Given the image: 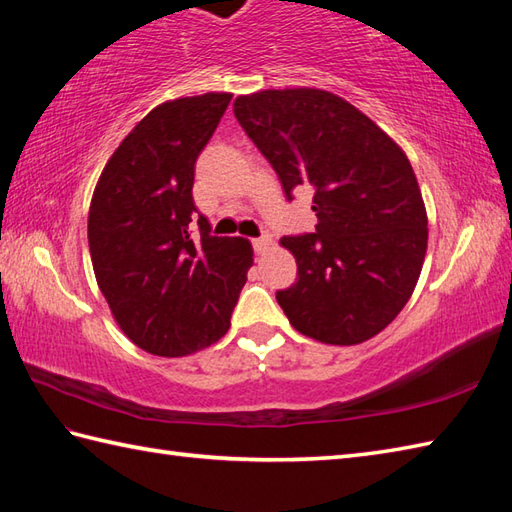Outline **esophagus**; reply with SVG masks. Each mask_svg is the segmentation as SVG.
Instances as JSON below:
<instances>
[{
  "mask_svg": "<svg viewBox=\"0 0 512 512\" xmlns=\"http://www.w3.org/2000/svg\"><path fill=\"white\" fill-rule=\"evenodd\" d=\"M270 246H273V237H270V235H262V237L253 239L255 253H266V250H268Z\"/></svg>",
  "mask_w": 512,
  "mask_h": 512,
  "instance_id": "34e87169",
  "label": "esophagus"
}]
</instances>
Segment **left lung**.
Masks as SVG:
<instances>
[{
    "instance_id": "8db88e82",
    "label": "left lung",
    "mask_w": 512,
    "mask_h": 512,
    "mask_svg": "<svg viewBox=\"0 0 512 512\" xmlns=\"http://www.w3.org/2000/svg\"><path fill=\"white\" fill-rule=\"evenodd\" d=\"M233 112L288 200L314 191V233L281 237L297 259V281L277 290L292 328L332 345L372 339L405 308L427 253V211L407 156L323 90L239 96Z\"/></svg>"
}]
</instances>
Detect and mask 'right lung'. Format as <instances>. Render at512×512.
<instances>
[{"mask_svg":"<svg viewBox=\"0 0 512 512\" xmlns=\"http://www.w3.org/2000/svg\"><path fill=\"white\" fill-rule=\"evenodd\" d=\"M233 94L158 105L107 160L88 242L116 323L140 350L184 356L220 341L253 266L242 237L211 235L193 202L195 160Z\"/></svg>","mask_w":512,"mask_h":512,"instance_id":"obj_1","label":"right lung"}]
</instances>
